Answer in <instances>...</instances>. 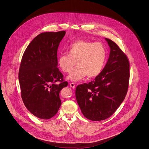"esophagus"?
Instances as JSON below:
<instances>
[{
  "mask_svg": "<svg viewBox=\"0 0 149 149\" xmlns=\"http://www.w3.org/2000/svg\"><path fill=\"white\" fill-rule=\"evenodd\" d=\"M70 86L71 87V88H72L73 89H74L75 88V84H74V83H70Z\"/></svg>",
  "mask_w": 149,
  "mask_h": 149,
  "instance_id": "1",
  "label": "esophagus"
}]
</instances>
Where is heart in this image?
Segmentation results:
<instances>
[{"label":"heart","mask_w":149,"mask_h":149,"mask_svg":"<svg viewBox=\"0 0 149 149\" xmlns=\"http://www.w3.org/2000/svg\"><path fill=\"white\" fill-rule=\"evenodd\" d=\"M67 52L68 56L62 54L58 57L57 63L60 69L69 73L75 63L77 66L67 76V80L77 82L86 75L89 78L95 77L102 72L107 55L106 47L102 43L80 40L72 43Z\"/></svg>","instance_id":"1"}]
</instances>
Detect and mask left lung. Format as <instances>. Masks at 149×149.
Segmentation results:
<instances>
[{
    "label": "left lung",
    "mask_w": 149,
    "mask_h": 149,
    "mask_svg": "<svg viewBox=\"0 0 149 149\" xmlns=\"http://www.w3.org/2000/svg\"><path fill=\"white\" fill-rule=\"evenodd\" d=\"M110 48L106 64L95 80L79 85L76 98L86 118L106 119L124 100L128 86L130 64L127 56L112 40L105 38Z\"/></svg>",
    "instance_id": "obj_1"
}]
</instances>
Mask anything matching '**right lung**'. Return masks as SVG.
<instances>
[{
	"label": "right lung",
	"mask_w": 149,
	"mask_h": 149,
	"mask_svg": "<svg viewBox=\"0 0 149 149\" xmlns=\"http://www.w3.org/2000/svg\"><path fill=\"white\" fill-rule=\"evenodd\" d=\"M65 33L61 31L40 34L22 56L18 75L22 99L27 109L40 119H50L57 113L61 105L60 92L68 85L57 68V56Z\"/></svg>",
	"instance_id": "obj_1"
}]
</instances>
